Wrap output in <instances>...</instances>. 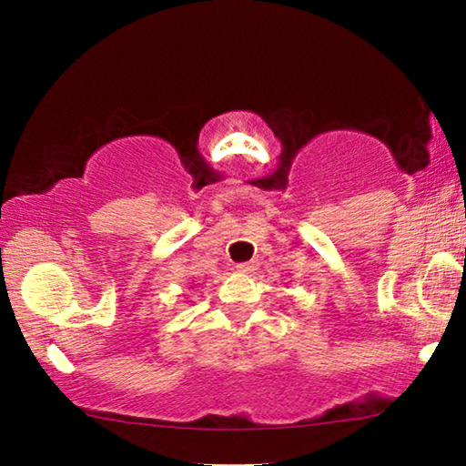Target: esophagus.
Masks as SVG:
<instances>
[{"label":"esophagus","instance_id":"1","mask_svg":"<svg viewBox=\"0 0 466 466\" xmlns=\"http://www.w3.org/2000/svg\"><path fill=\"white\" fill-rule=\"evenodd\" d=\"M258 267L257 261H247V263H238L236 265V269H238L240 273H252Z\"/></svg>","mask_w":466,"mask_h":466}]
</instances>
